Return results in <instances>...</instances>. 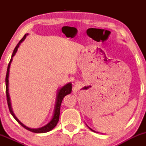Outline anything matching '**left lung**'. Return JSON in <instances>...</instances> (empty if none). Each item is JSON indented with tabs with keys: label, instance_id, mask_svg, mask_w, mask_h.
<instances>
[{
	"label": "left lung",
	"instance_id": "8db88e82",
	"mask_svg": "<svg viewBox=\"0 0 146 146\" xmlns=\"http://www.w3.org/2000/svg\"><path fill=\"white\" fill-rule=\"evenodd\" d=\"M88 128H89V127H88ZM89 129H90V130H92V131H93V132H95V131H94V130H92V129H91V128H89Z\"/></svg>",
	"mask_w": 146,
	"mask_h": 146
}]
</instances>
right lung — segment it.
<instances>
[{
	"instance_id": "obj_1",
	"label": "right lung",
	"mask_w": 146,
	"mask_h": 146,
	"mask_svg": "<svg viewBox=\"0 0 146 146\" xmlns=\"http://www.w3.org/2000/svg\"><path fill=\"white\" fill-rule=\"evenodd\" d=\"M27 36V34H25L24 37L20 40L19 42L18 43V44L16 45V46L15 47L14 51H13L12 56H11V60L8 64L7 67V74H6V78H5V84H6V96H7V104L8 107H9V110L10 111V113L11 114L13 117H14L15 119L17 121L18 123L21 124L22 126L24 127L25 129L29 130V131L35 132V133H44V132H47L48 131H51L52 129H53L56 127V125L58 123V121H59V117H60V106H61L63 98H64L66 95L70 94L72 90V84L71 83H68L67 84L64 85V86L62 87L60 90H58V95H57V98H56V106H55V109H54V113H53V116L52 117L51 120L44 126L40 128H30L27 127L26 125H25L23 123H22L18 119V118L15 116L14 113H13L12 108H11V102H10V98L9 95V68L10 65H11V62H12V58L15 56L16 51H17L18 48L19 47L20 44L23 41L25 40V39L26 38V36Z\"/></svg>"
}]
</instances>
